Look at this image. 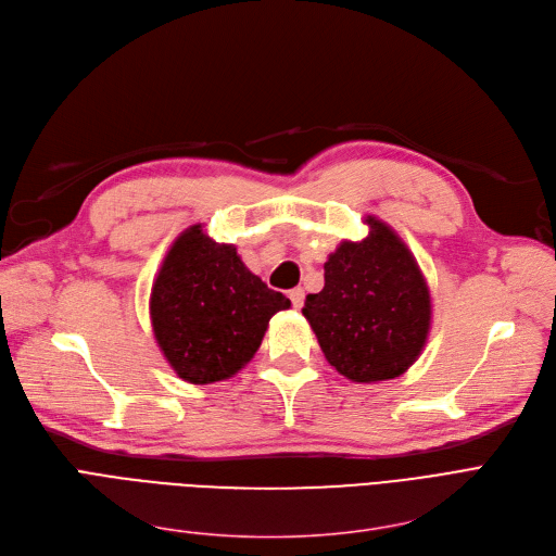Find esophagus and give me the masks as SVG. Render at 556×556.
Returning a JSON list of instances; mask_svg holds the SVG:
<instances>
[{"mask_svg":"<svg viewBox=\"0 0 556 556\" xmlns=\"http://www.w3.org/2000/svg\"><path fill=\"white\" fill-rule=\"evenodd\" d=\"M289 299H292V305H294L296 309H301V307H303V301H305V292H303V287H296V289H292V292H289Z\"/></svg>","mask_w":556,"mask_h":556,"instance_id":"1","label":"esophagus"}]
</instances>
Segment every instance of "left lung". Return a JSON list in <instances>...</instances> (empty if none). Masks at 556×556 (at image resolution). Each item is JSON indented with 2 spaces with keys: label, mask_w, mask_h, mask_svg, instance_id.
Masks as SVG:
<instances>
[{
  "label": "left lung",
  "mask_w": 556,
  "mask_h": 556,
  "mask_svg": "<svg viewBox=\"0 0 556 556\" xmlns=\"http://www.w3.org/2000/svg\"><path fill=\"white\" fill-rule=\"evenodd\" d=\"M362 242L330 253L326 285L307 294L303 316L337 371L353 382L403 376L428 341L432 301L407 244L368 215Z\"/></svg>",
  "instance_id": "8db88e82"
}]
</instances>
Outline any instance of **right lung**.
Wrapping results in <instances>:
<instances>
[{
  "label": "right lung",
  "instance_id": "right-lung-1",
  "mask_svg": "<svg viewBox=\"0 0 556 556\" xmlns=\"http://www.w3.org/2000/svg\"><path fill=\"white\" fill-rule=\"evenodd\" d=\"M289 305L247 269L232 244H217L194 224L167 251L151 287L149 314L176 376L210 384L244 368L271 316Z\"/></svg>",
  "mask_w": 556,
  "mask_h": 556
}]
</instances>
